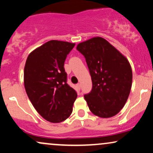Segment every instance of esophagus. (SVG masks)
Here are the masks:
<instances>
[{
  "label": "esophagus",
  "instance_id": "34e87169",
  "mask_svg": "<svg viewBox=\"0 0 153 153\" xmlns=\"http://www.w3.org/2000/svg\"><path fill=\"white\" fill-rule=\"evenodd\" d=\"M76 88H77V89H78V91H80V83H78L76 85Z\"/></svg>",
  "mask_w": 153,
  "mask_h": 153
}]
</instances>
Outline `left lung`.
<instances>
[{"label": "left lung", "mask_w": 153, "mask_h": 153, "mask_svg": "<svg viewBox=\"0 0 153 153\" xmlns=\"http://www.w3.org/2000/svg\"><path fill=\"white\" fill-rule=\"evenodd\" d=\"M76 49L85 58L92 80V89L84 95L91 111L101 118L117 114L130 93L132 71L129 62L101 37L78 44Z\"/></svg>", "instance_id": "8db88e82"}]
</instances>
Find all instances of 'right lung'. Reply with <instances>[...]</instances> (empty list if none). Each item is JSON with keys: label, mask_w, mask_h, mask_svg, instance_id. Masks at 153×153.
I'll return each instance as SVG.
<instances>
[{"label": "right lung", "mask_w": 153, "mask_h": 153, "mask_svg": "<svg viewBox=\"0 0 153 153\" xmlns=\"http://www.w3.org/2000/svg\"><path fill=\"white\" fill-rule=\"evenodd\" d=\"M75 45L51 40L31 52L26 59V92L35 109L48 122H63L73 111L77 92L67 83L64 63Z\"/></svg>", "instance_id": "right-lung-1"}]
</instances>
